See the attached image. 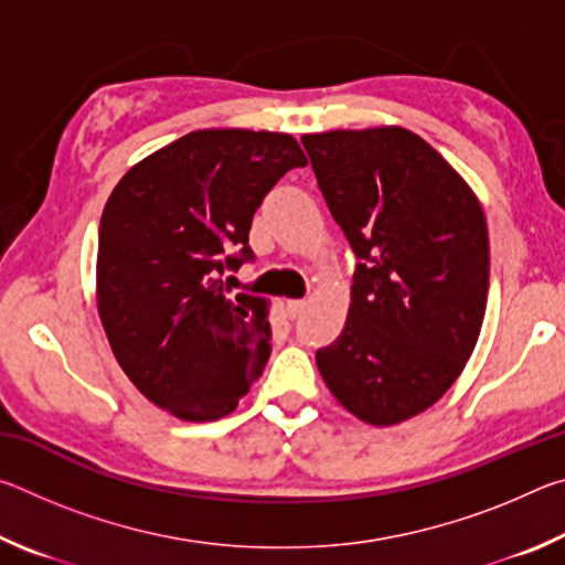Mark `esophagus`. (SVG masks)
Segmentation results:
<instances>
[{"mask_svg":"<svg viewBox=\"0 0 565 565\" xmlns=\"http://www.w3.org/2000/svg\"><path fill=\"white\" fill-rule=\"evenodd\" d=\"M303 309H306V301L303 299H289V301H286V317H289V319L299 317Z\"/></svg>","mask_w":565,"mask_h":565,"instance_id":"1","label":"esophagus"}]
</instances>
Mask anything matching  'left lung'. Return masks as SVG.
I'll return each mask as SVG.
<instances>
[{
  "label": "left lung",
  "mask_w": 565,
  "mask_h": 565,
  "mask_svg": "<svg viewBox=\"0 0 565 565\" xmlns=\"http://www.w3.org/2000/svg\"><path fill=\"white\" fill-rule=\"evenodd\" d=\"M301 141L359 256L347 327L317 351V366L353 416L401 424L451 388L481 333L483 209L458 171L408 129H337Z\"/></svg>",
  "instance_id": "8db88e82"
}]
</instances>
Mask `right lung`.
Here are the masks:
<instances>
[{
	"label": "right lung",
	"instance_id": "right-lung-1",
	"mask_svg": "<svg viewBox=\"0 0 565 565\" xmlns=\"http://www.w3.org/2000/svg\"><path fill=\"white\" fill-rule=\"evenodd\" d=\"M294 167L306 157L291 134L199 129L134 164L104 206V331L131 384L171 416L232 414L269 361V303L232 301L222 276L254 259V212Z\"/></svg>",
	"mask_w": 565,
	"mask_h": 565
}]
</instances>
